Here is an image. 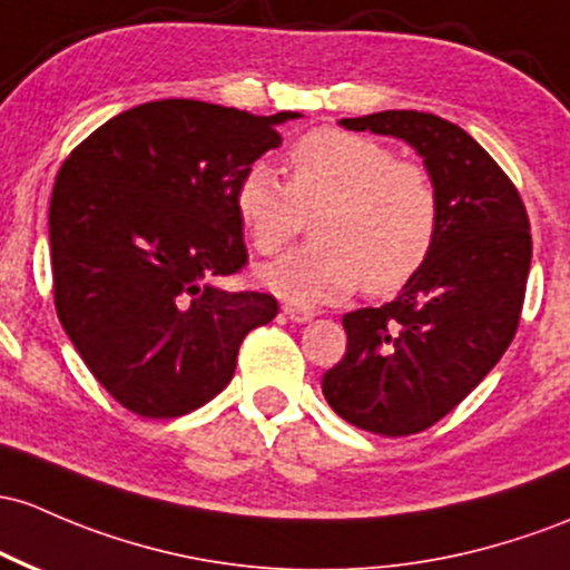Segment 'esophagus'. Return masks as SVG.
<instances>
[{"instance_id": "obj_1", "label": "esophagus", "mask_w": 570, "mask_h": 570, "mask_svg": "<svg viewBox=\"0 0 570 570\" xmlns=\"http://www.w3.org/2000/svg\"><path fill=\"white\" fill-rule=\"evenodd\" d=\"M284 314L289 322H297V324H308L311 318L316 314L311 308H305V305H297V303H284Z\"/></svg>"}]
</instances>
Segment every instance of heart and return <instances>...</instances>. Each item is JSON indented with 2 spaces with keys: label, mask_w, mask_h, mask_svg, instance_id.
<instances>
[{
  "label": "heart",
  "mask_w": 570,
  "mask_h": 570,
  "mask_svg": "<svg viewBox=\"0 0 570 570\" xmlns=\"http://www.w3.org/2000/svg\"><path fill=\"white\" fill-rule=\"evenodd\" d=\"M235 210L259 254H278L316 216L311 246L259 271L273 295L297 305L335 303L356 286L392 295L424 265L438 235V191L414 161L373 137L316 129L292 146L289 184L267 165L248 167Z\"/></svg>",
  "instance_id": "obj_1"
}]
</instances>
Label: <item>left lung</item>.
Listing matches in <instances>:
<instances>
[{"mask_svg": "<svg viewBox=\"0 0 570 570\" xmlns=\"http://www.w3.org/2000/svg\"><path fill=\"white\" fill-rule=\"evenodd\" d=\"M337 124L409 142L441 205L424 265L395 299L343 316L346 354L322 379L348 424L414 435L471 395L509 348L533 256L530 222L514 184L458 124L419 110Z\"/></svg>", "mask_w": 570, "mask_h": 570, "instance_id": "obj_1", "label": "left lung"}]
</instances>
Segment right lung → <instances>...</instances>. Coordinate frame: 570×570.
<instances>
[{"label":"right lung","instance_id":"add662e5","mask_svg":"<svg viewBox=\"0 0 570 570\" xmlns=\"http://www.w3.org/2000/svg\"><path fill=\"white\" fill-rule=\"evenodd\" d=\"M295 118L159 99L102 124L56 175V314L94 379L137 416L214 400L243 337L278 314L273 295L214 281L246 265L237 184Z\"/></svg>","mask_w":570,"mask_h":570}]
</instances>
